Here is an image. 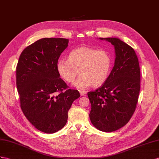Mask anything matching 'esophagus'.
Instances as JSON below:
<instances>
[{
	"mask_svg": "<svg viewBox=\"0 0 159 159\" xmlns=\"http://www.w3.org/2000/svg\"><path fill=\"white\" fill-rule=\"evenodd\" d=\"M79 93H80V96H83V95H84L85 94H86V92L84 91H80Z\"/></svg>",
	"mask_w": 159,
	"mask_h": 159,
	"instance_id": "34e87169",
	"label": "esophagus"
}]
</instances>
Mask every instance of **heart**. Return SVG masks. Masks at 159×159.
<instances>
[{"label":"heart","instance_id":"heart-1","mask_svg":"<svg viewBox=\"0 0 159 159\" xmlns=\"http://www.w3.org/2000/svg\"><path fill=\"white\" fill-rule=\"evenodd\" d=\"M113 58L106 50L87 46L77 48L69 53L68 60L60 59L56 64L59 76L67 83H72L79 72L81 76L74 83L79 89L93 84L99 86L105 82L110 74Z\"/></svg>","mask_w":159,"mask_h":159}]
</instances>
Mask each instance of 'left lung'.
I'll list each match as a JSON object with an SVG mask.
<instances>
[{"label": "left lung", "instance_id": "obj_1", "mask_svg": "<svg viewBox=\"0 0 159 159\" xmlns=\"http://www.w3.org/2000/svg\"><path fill=\"white\" fill-rule=\"evenodd\" d=\"M115 48L114 66L107 79L87 93L91 105L89 117L101 131L111 132L124 126L136 107L140 89V70L134 49L116 38H100Z\"/></svg>", "mask_w": 159, "mask_h": 159}]
</instances>
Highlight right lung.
Listing matches in <instances>:
<instances>
[{"instance_id":"1","label":"right lung","mask_w":159,"mask_h":159,"mask_svg":"<svg viewBox=\"0 0 159 159\" xmlns=\"http://www.w3.org/2000/svg\"><path fill=\"white\" fill-rule=\"evenodd\" d=\"M68 39L42 38L25 48L16 68V84L24 115L41 132L53 134L62 129L77 90L68 89L60 78L56 64Z\"/></svg>"}]
</instances>
